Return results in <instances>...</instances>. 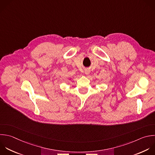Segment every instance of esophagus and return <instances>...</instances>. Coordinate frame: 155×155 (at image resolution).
Returning a JSON list of instances; mask_svg holds the SVG:
<instances>
[{"label": "esophagus", "instance_id": "obj_1", "mask_svg": "<svg viewBox=\"0 0 155 155\" xmlns=\"http://www.w3.org/2000/svg\"><path fill=\"white\" fill-rule=\"evenodd\" d=\"M90 70L87 69V70H85V73L87 75L89 74H90Z\"/></svg>", "mask_w": 155, "mask_h": 155}]
</instances>
